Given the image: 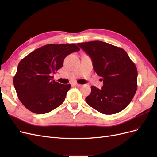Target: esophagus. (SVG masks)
Returning a JSON list of instances; mask_svg holds the SVG:
<instances>
[{
    "mask_svg": "<svg viewBox=\"0 0 157 157\" xmlns=\"http://www.w3.org/2000/svg\"><path fill=\"white\" fill-rule=\"evenodd\" d=\"M74 85H75L76 86H78V87H80L82 86V84H78V83H75Z\"/></svg>",
    "mask_w": 157,
    "mask_h": 157,
    "instance_id": "1",
    "label": "esophagus"
}]
</instances>
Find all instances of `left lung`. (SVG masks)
Instances as JSON below:
<instances>
[{
	"label": "left lung",
	"instance_id": "8db88e82",
	"mask_svg": "<svg viewBox=\"0 0 157 157\" xmlns=\"http://www.w3.org/2000/svg\"><path fill=\"white\" fill-rule=\"evenodd\" d=\"M92 59L93 68L101 78V89L91 87L86 98L88 105L98 112L112 115L124 109L137 90V71L124 50L102 41L78 43Z\"/></svg>",
	"mask_w": 157,
	"mask_h": 157
}]
</instances>
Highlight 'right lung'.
Wrapping results in <instances>:
<instances>
[{"label": "right lung", "instance_id": "1", "mask_svg": "<svg viewBox=\"0 0 157 157\" xmlns=\"http://www.w3.org/2000/svg\"><path fill=\"white\" fill-rule=\"evenodd\" d=\"M80 48L75 44H50L20 61L13 85L21 103L36 114L52 111L63 103L70 84H61L52 75L62 67L66 56Z\"/></svg>", "mask_w": 157, "mask_h": 157}]
</instances>
